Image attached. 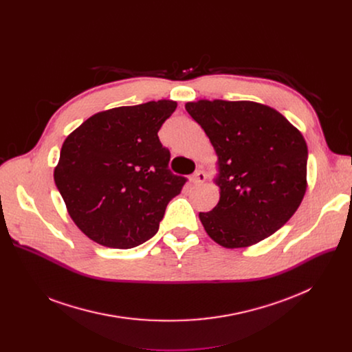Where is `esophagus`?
<instances>
[{"label":"esophagus","instance_id":"esophagus-1","mask_svg":"<svg viewBox=\"0 0 352 352\" xmlns=\"http://www.w3.org/2000/svg\"><path fill=\"white\" fill-rule=\"evenodd\" d=\"M190 179H192L193 184H202V182H205V179H206V174H205L202 170H196V171L193 173V175L190 177Z\"/></svg>","mask_w":352,"mask_h":352}]
</instances>
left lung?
Masks as SVG:
<instances>
[{
	"label": "left lung",
	"mask_w": 352,
	"mask_h": 352,
	"mask_svg": "<svg viewBox=\"0 0 352 352\" xmlns=\"http://www.w3.org/2000/svg\"><path fill=\"white\" fill-rule=\"evenodd\" d=\"M188 114L213 144L220 200L199 213L209 236L224 248H245L281 228L307 190V142L287 118L254 102L199 100Z\"/></svg>",
	"instance_id": "left-lung-1"
}]
</instances>
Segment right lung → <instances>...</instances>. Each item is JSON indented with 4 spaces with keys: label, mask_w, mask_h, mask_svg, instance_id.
<instances>
[{
    "label": "right lung",
    "mask_w": 352,
    "mask_h": 352,
    "mask_svg": "<svg viewBox=\"0 0 352 352\" xmlns=\"http://www.w3.org/2000/svg\"><path fill=\"white\" fill-rule=\"evenodd\" d=\"M173 100L97 113L65 142L56 185L79 230L94 242L129 249L152 238L170 200L186 182L168 168L159 129Z\"/></svg>",
    "instance_id": "right-lung-1"
}]
</instances>
